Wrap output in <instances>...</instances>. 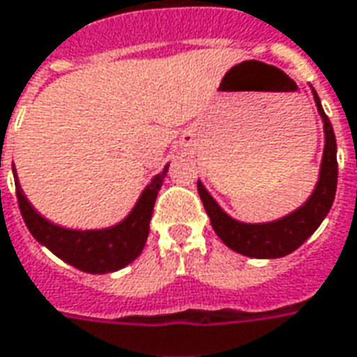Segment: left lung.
Listing matches in <instances>:
<instances>
[{
    "mask_svg": "<svg viewBox=\"0 0 357 357\" xmlns=\"http://www.w3.org/2000/svg\"><path fill=\"white\" fill-rule=\"evenodd\" d=\"M312 94L321 123H324V155H321V162H319L318 181H316L310 197L299 208H295L293 212L273 219V221L245 223V221L229 215L218 204V200L210 195L204 183L200 179L197 181L200 199H202V204H204L213 231L232 252L255 257V259H278V257L289 255L321 225V221L331 210L335 191H337V176H339L337 139H335L333 126L329 123L314 89Z\"/></svg>",
    "mask_w": 357,
    "mask_h": 357,
    "instance_id": "1",
    "label": "left lung"
}]
</instances>
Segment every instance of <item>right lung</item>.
Masks as SVG:
<instances>
[{
  "label": "right lung",
  "mask_w": 357,
  "mask_h": 357,
  "mask_svg": "<svg viewBox=\"0 0 357 357\" xmlns=\"http://www.w3.org/2000/svg\"><path fill=\"white\" fill-rule=\"evenodd\" d=\"M168 166L170 165H166L162 172L153 176L125 219L104 229H68L49 221L31 206L28 197L24 195L15 168L13 174L20 213L31 236L56 257L83 273L107 274L125 268L144 252V245L149 236L153 206L162 187Z\"/></svg>",
  "instance_id": "right-lung-1"
}]
</instances>
